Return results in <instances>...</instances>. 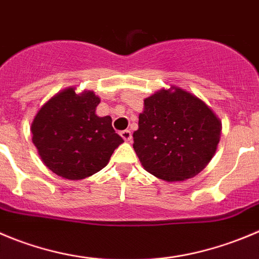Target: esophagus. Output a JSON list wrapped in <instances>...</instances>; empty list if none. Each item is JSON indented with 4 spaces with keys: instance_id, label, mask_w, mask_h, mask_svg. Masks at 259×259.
<instances>
[{
    "instance_id": "34e87169",
    "label": "esophagus",
    "mask_w": 259,
    "mask_h": 259,
    "mask_svg": "<svg viewBox=\"0 0 259 259\" xmlns=\"http://www.w3.org/2000/svg\"><path fill=\"white\" fill-rule=\"evenodd\" d=\"M120 136L123 137V140H124V141H131V139H132V134L130 130H124V131L120 132Z\"/></svg>"
}]
</instances>
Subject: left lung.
Masks as SVG:
<instances>
[{
  "label": "left lung",
  "instance_id": "left-lung-1",
  "mask_svg": "<svg viewBox=\"0 0 259 259\" xmlns=\"http://www.w3.org/2000/svg\"><path fill=\"white\" fill-rule=\"evenodd\" d=\"M145 99L134 149L149 173L166 182L197 176L212 159L221 123L194 95L173 86Z\"/></svg>",
  "mask_w": 259,
  "mask_h": 259
}]
</instances>
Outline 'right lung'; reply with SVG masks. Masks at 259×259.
I'll return each instance as SVG.
<instances>
[{
	"label": "right lung",
	"instance_id": "add662e5",
	"mask_svg": "<svg viewBox=\"0 0 259 259\" xmlns=\"http://www.w3.org/2000/svg\"><path fill=\"white\" fill-rule=\"evenodd\" d=\"M93 91L70 88L46 103L31 124L33 142L44 164L62 178L78 181L102 170L123 142L112 118L95 114Z\"/></svg>",
	"mask_w": 259,
	"mask_h": 259
}]
</instances>
